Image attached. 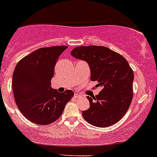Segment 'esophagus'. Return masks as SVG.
Listing matches in <instances>:
<instances>
[{
    "label": "esophagus",
    "instance_id": "esophagus-1",
    "mask_svg": "<svg viewBox=\"0 0 157 157\" xmlns=\"http://www.w3.org/2000/svg\"><path fill=\"white\" fill-rule=\"evenodd\" d=\"M74 98H76V99H78V98H81V95H79V94H75Z\"/></svg>",
    "mask_w": 157,
    "mask_h": 157
}]
</instances>
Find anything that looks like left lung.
Listing matches in <instances>:
<instances>
[{
    "label": "left lung",
    "mask_w": 157,
    "mask_h": 157,
    "mask_svg": "<svg viewBox=\"0 0 157 157\" xmlns=\"http://www.w3.org/2000/svg\"><path fill=\"white\" fill-rule=\"evenodd\" d=\"M75 58L88 63L90 79L102 87L98 95L87 99L90 107L83 111L86 122L107 127L120 121L127 113L133 98L134 72L127 59L110 48L98 45L79 46L71 52Z\"/></svg>",
    "instance_id": "left-lung-1"
}]
</instances>
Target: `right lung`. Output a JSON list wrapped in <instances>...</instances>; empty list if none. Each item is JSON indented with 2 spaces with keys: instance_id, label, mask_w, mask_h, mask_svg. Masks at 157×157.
<instances>
[{
  "instance_id": "obj_1",
  "label": "right lung",
  "mask_w": 157,
  "mask_h": 157,
  "mask_svg": "<svg viewBox=\"0 0 157 157\" xmlns=\"http://www.w3.org/2000/svg\"><path fill=\"white\" fill-rule=\"evenodd\" d=\"M67 46L40 48L21 59L12 75V89L18 109L32 123L48 125L59 118L74 92L59 93L51 87L54 68Z\"/></svg>"
}]
</instances>
